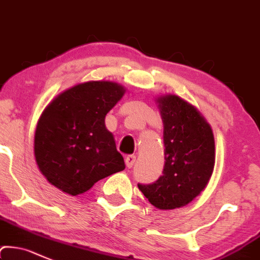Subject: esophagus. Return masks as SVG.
<instances>
[{
    "label": "esophagus",
    "instance_id": "esophagus-1",
    "mask_svg": "<svg viewBox=\"0 0 260 260\" xmlns=\"http://www.w3.org/2000/svg\"><path fill=\"white\" fill-rule=\"evenodd\" d=\"M135 161H136V156L134 155L126 156V157H125V165H126L127 169H131V167L134 166V164H135Z\"/></svg>",
    "mask_w": 260,
    "mask_h": 260
}]
</instances>
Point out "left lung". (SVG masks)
Here are the masks:
<instances>
[{
	"mask_svg": "<svg viewBox=\"0 0 260 260\" xmlns=\"http://www.w3.org/2000/svg\"><path fill=\"white\" fill-rule=\"evenodd\" d=\"M164 121L162 176L139 189L155 207L186 206L207 186L214 167V138L201 114L176 95L158 99Z\"/></svg>",
	"mask_w": 260,
	"mask_h": 260,
	"instance_id": "1",
	"label": "left lung"
}]
</instances>
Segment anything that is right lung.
Here are the masks:
<instances>
[{"label": "right lung", "mask_w": 260, "mask_h": 260, "mask_svg": "<svg viewBox=\"0 0 260 260\" xmlns=\"http://www.w3.org/2000/svg\"><path fill=\"white\" fill-rule=\"evenodd\" d=\"M125 90L111 82H88L63 91L37 124L35 156L49 183L77 196L125 169L105 115Z\"/></svg>", "instance_id": "add662e5"}]
</instances>
